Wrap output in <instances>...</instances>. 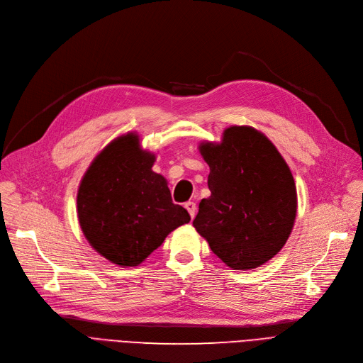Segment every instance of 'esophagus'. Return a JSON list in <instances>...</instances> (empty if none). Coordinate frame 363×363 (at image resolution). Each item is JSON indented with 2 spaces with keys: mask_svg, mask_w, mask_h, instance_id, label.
I'll return each instance as SVG.
<instances>
[{
  "mask_svg": "<svg viewBox=\"0 0 363 363\" xmlns=\"http://www.w3.org/2000/svg\"><path fill=\"white\" fill-rule=\"evenodd\" d=\"M185 208L188 211L189 216H191V219H194L196 212H197V204H196L194 201H186V203H185Z\"/></svg>",
  "mask_w": 363,
  "mask_h": 363,
  "instance_id": "1",
  "label": "esophagus"
}]
</instances>
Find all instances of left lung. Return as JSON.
Instances as JSON below:
<instances>
[{
    "label": "left lung",
    "mask_w": 363,
    "mask_h": 363,
    "mask_svg": "<svg viewBox=\"0 0 363 363\" xmlns=\"http://www.w3.org/2000/svg\"><path fill=\"white\" fill-rule=\"evenodd\" d=\"M200 152L211 167L212 194L200 201L194 228L230 268H259L293 230L297 193L290 167L250 126L228 128L220 144H201Z\"/></svg>",
    "instance_id": "left-lung-1"
}]
</instances>
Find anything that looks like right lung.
Returning <instances> with one entry per match:
<instances>
[{
  "mask_svg": "<svg viewBox=\"0 0 363 363\" xmlns=\"http://www.w3.org/2000/svg\"><path fill=\"white\" fill-rule=\"evenodd\" d=\"M155 155L135 133L119 137L95 157L78 191V218L89 244L119 266H137L169 233L189 222L172 201L166 179L152 172Z\"/></svg>",
  "mask_w": 363,
  "mask_h": 363,
  "instance_id": "right-lung-1",
  "label": "right lung"
}]
</instances>
